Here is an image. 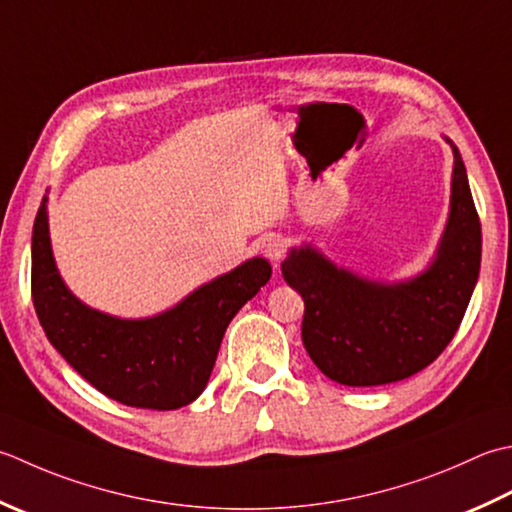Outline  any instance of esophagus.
<instances>
[{"label":"esophagus","mask_w":512,"mask_h":512,"mask_svg":"<svg viewBox=\"0 0 512 512\" xmlns=\"http://www.w3.org/2000/svg\"><path fill=\"white\" fill-rule=\"evenodd\" d=\"M259 248H262V253L270 259V262L277 264L286 253V242L279 235H264L262 242H259Z\"/></svg>","instance_id":"34e87169"}]
</instances>
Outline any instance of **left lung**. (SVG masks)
Listing matches in <instances>:
<instances>
[{"label":"left lung","instance_id":"1","mask_svg":"<svg viewBox=\"0 0 512 512\" xmlns=\"http://www.w3.org/2000/svg\"><path fill=\"white\" fill-rule=\"evenodd\" d=\"M450 213L430 266L413 279L373 282L339 268L317 248H290L282 275L304 297L302 339L326 377L382 386L424 370L455 337L482 262V224L457 146Z\"/></svg>","mask_w":512,"mask_h":512}]
</instances>
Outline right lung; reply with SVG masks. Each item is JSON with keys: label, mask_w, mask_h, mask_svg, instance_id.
Segmentation results:
<instances>
[{"label": "right lung", "mask_w": 512, "mask_h": 512, "mask_svg": "<svg viewBox=\"0 0 512 512\" xmlns=\"http://www.w3.org/2000/svg\"><path fill=\"white\" fill-rule=\"evenodd\" d=\"M46 202L48 197L33 226L30 290L48 342L88 384L119 404L175 410L195 402L213 373L230 319L268 282L270 264L253 257L164 313L119 319L82 304L66 288L50 248Z\"/></svg>", "instance_id": "obj_1"}]
</instances>
